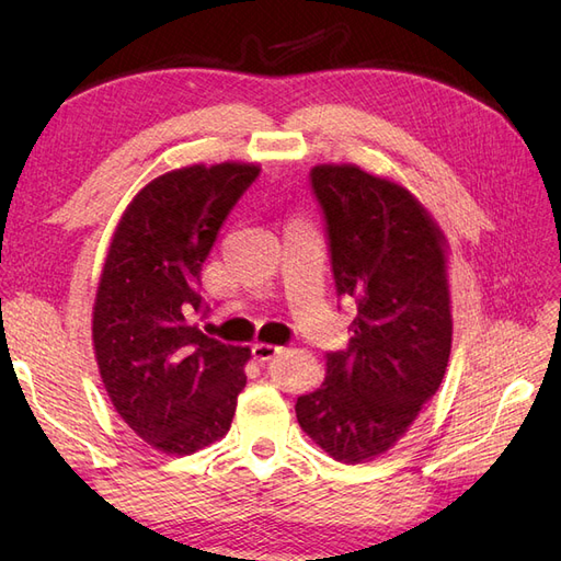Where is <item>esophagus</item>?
<instances>
[{"label": "esophagus", "mask_w": 561, "mask_h": 561, "mask_svg": "<svg viewBox=\"0 0 561 561\" xmlns=\"http://www.w3.org/2000/svg\"><path fill=\"white\" fill-rule=\"evenodd\" d=\"M280 351H283V348L276 346V344H262V342H260V344L252 346V355H254V360H257V363L274 360Z\"/></svg>", "instance_id": "obj_1"}]
</instances>
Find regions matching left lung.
Returning <instances> with one entry per match:
<instances>
[{"instance_id":"1","label":"left lung","mask_w":561,"mask_h":561,"mask_svg":"<svg viewBox=\"0 0 561 561\" xmlns=\"http://www.w3.org/2000/svg\"><path fill=\"white\" fill-rule=\"evenodd\" d=\"M339 295L358 301L346 351L297 398V421L339 463L375 461L412 428L451 353L449 243L404 184L355 163H318Z\"/></svg>"}]
</instances>
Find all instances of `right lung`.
Wrapping results in <instances>:
<instances>
[{"mask_svg":"<svg viewBox=\"0 0 561 561\" xmlns=\"http://www.w3.org/2000/svg\"><path fill=\"white\" fill-rule=\"evenodd\" d=\"M257 163L184 165L147 182L112 233L93 301V351L128 428L168 456L222 439L245 388L250 346L190 322L201 266Z\"/></svg>","mask_w":561,"mask_h":561,"instance_id":"add662e5","label":"right lung"}]
</instances>
